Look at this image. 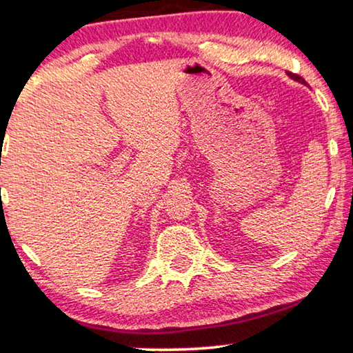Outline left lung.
I'll return each mask as SVG.
<instances>
[{"label": "left lung", "instance_id": "obj_1", "mask_svg": "<svg viewBox=\"0 0 353 353\" xmlns=\"http://www.w3.org/2000/svg\"><path fill=\"white\" fill-rule=\"evenodd\" d=\"M287 75H289L290 79H294V80H296V82H300V83H305L306 85V82H305V79L303 77H300V75H296V74H294V72H287Z\"/></svg>", "mask_w": 353, "mask_h": 353}]
</instances>
